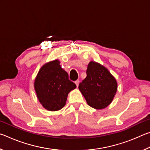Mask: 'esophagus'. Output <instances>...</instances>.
Returning a JSON list of instances; mask_svg holds the SVG:
<instances>
[{
	"mask_svg": "<svg viewBox=\"0 0 150 150\" xmlns=\"http://www.w3.org/2000/svg\"><path fill=\"white\" fill-rule=\"evenodd\" d=\"M75 85H77V87H78V86H79V80H77V81H75Z\"/></svg>",
	"mask_w": 150,
	"mask_h": 150,
	"instance_id": "obj_1",
	"label": "esophagus"
}]
</instances>
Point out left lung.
<instances>
[{
  "instance_id": "8db88e82",
  "label": "left lung",
  "mask_w": 150,
  "mask_h": 150,
  "mask_svg": "<svg viewBox=\"0 0 150 150\" xmlns=\"http://www.w3.org/2000/svg\"><path fill=\"white\" fill-rule=\"evenodd\" d=\"M117 88V81L107 68L93 61L88 64L87 77L79 85L88 105L98 110L110 105Z\"/></svg>"
}]
</instances>
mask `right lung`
<instances>
[{
  "label": "right lung",
  "mask_w": 150,
  "mask_h": 150,
  "mask_svg": "<svg viewBox=\"0 0 150 150\" xmlns=\"http://www.w3.org/2000/svg\"><path fill=\"white\" fill-rule=\"evenodd\" d=\"M76 85L69 79L68 73L55 59L47 62L39 70L34 81L37 98L43 107L49 111H57L65 105L68 94Z\"/></svg>",
  "instance_id": "obj_1"
}]
</instances>
